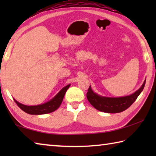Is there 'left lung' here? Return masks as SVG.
<instances>
[{"label": "left lung", "mask_w": 156, "mask_h": 156, "mask_svg": "<svg viewBox=\"0 0 156 156\" xmlns=\"http://www.w3.org/2000/svg\"><path fill=\"white\" fill-rule=\"evenodd\" d=\"M145 80L143 84L138 91L135 93L128 96L120 98H105L100 96L91 90V87L89 86L87 98L90 104L96 109L100 112L110 113H120L131 106L136 101L137 98L143 90L145 85Z\"/></svg>", "instance_id": "8db88e82"}]
</instances>
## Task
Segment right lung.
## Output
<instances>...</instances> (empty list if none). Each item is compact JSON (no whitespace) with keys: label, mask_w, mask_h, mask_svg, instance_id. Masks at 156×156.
Masks as SVG:
<instances>
[{"label":"right lung","mask_w":156,"mask_h":156,"mask_svg":"<svg viewBox=\"0 0 156 156\" xmlns=\"http://www.w3.org/2000/svg\"><path fill=\"white\" fill-rule=\"evenodd\" d=\"M70 84H68L64 88H62L58 94L54 98L50 100V101L46 102V103L36 105V106H27L21 103H19L14 99V101L16 105L19 107L23 112L29 113L31 115H40V114H45V113H51L56 111L61 105L63 98L67 91V89L69 87Z\"/></svg>","instance_id":"right-lung-1"}]
</instances>
